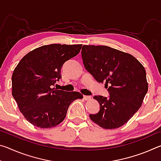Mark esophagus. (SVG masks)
<instances>
[{
  "label": "esophagus",
  "mask_w": 161,
  "mask_h": 161,
  "mask_svg": "<svg viewBox=\"0 0 161 161\" xmlns=\"http://www.w3.org/2000/svg\"><path fill=\"white\" fill-rule=\"evenodd\" d=\"M84 99L86 100V101L90 100L91 99V97L90 96H86V95H84Z\"/></svg>",
  "instance_id": "1"
}]
</instances>
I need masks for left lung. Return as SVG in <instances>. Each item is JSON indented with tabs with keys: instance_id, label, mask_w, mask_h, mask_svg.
Wrapping results in <instances>:
<instances>
[{
	"instance_id": "obj_1",
	"label": "left lung",
	"mask_w": 161,
	"mask_h": 161,
	"mask_svg": "<svg viewBox=\"0 0 161 161\" xmlns=\"http://www.w3.org/2000/svg\"><path fill=\"white\" fill-rule=\"evenodd\" d=\"M81 57L85 69L109 92V97H94L100 109L89 115L91 120L106 129L122 126L139 109L148 92L143 66L131 54L108 46L83 45Z\"/></svg>"
}]
</instances>
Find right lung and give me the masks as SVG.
I'll list each match as a JSON object with an SVG mask.
<instances>
[{"label":"right lung","mask_w":161,"mask_h":161,"mask_svg":"<svg viewBox=\"0 0 161 161\" xmlns=\"http://www.w3.org/2000/svg\"><path fill=\"white\" fill-rule=\"evenodd\" d=\"M81 46L43 45L24 56L15 68L12 95L31 124L41 129L57 126L64 119L72 102L83 98L80 92L52 88L61 79L63 64L77 55Z\"/></svg>","instance_id":"add662e5"}]
</instances>
